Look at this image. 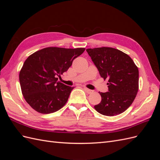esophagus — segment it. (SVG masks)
<instances>
[{"label":"esophagus","mask_w":160,"mask_h":160,"mask_svg":"<svg viewBox=\"0 0 160 160\" xmlns=\"http://www.w3.org/2000/svg\"><path fill=\"white\" fill-rule=\"evenodd\" d=\"M83 89H84V90H85L88 94H91V93H93V91H92V90H91V89H89L86 88H84Z\"/></svg>","instance_id":"1"}]
</instances>
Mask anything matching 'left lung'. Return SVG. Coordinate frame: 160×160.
Listing matches in <instances>:
<instances>
[{"mask_svg":"<svg viewBox=\"0 0 160 160\" xmlns=\"http://www.w3.org/2000/svg\"><path fill=\"white\" fill-rule=\"evenodd\" d=\"M104 79H108V91L100 93L101 101L94 106L99 113L114 116L132 104L139 89V71L129 55L111 47L86 49Z\"/></svg>","mask_w":160,"mask_h":160,"instance_id":"1","label":"left lung"}]
</instances>
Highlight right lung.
<instances>
[{
	"label": "right lung",
	"mask_w": 160,
	"mask_h": 160,
	"mask_svg": "<svg viewBox=\"0 0 160 160\" xmlns=\"http://www.w3.org/2000/svg\"><path fill=\"white\" fill-rule=\"evenodd\" d=\"M85 49L47 47L27 58L19 73V81L24 98L32 109L48 114L63 107L74 88L57 81V77L68 70Z\"/></svg>",
	"instance_id": "obj_1"
}]
</instances>
